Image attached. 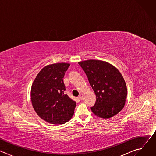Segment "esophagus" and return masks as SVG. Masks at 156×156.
I'll return each mask as SVG.
<instances>
[{
	"mask_svg": "<svg viewBox=\"0 0 156 156\" xmlns=\"http://www.w3.org/2000/svg\"><path fill=\"white\" fill-rule=\"evenodd\" d=\"M78 98H79V99H80V100H82V99H83V94H80V95H79V96H78Z\"/></svg>",
	"mask_w": 156,
	"mask_h": 156,
	"instance_id": "1",
	"label": "esophagus"
}]
</instances>
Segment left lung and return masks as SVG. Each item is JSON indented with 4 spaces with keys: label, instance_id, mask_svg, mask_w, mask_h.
<instances>
[{
    "label": "left lung",
    "instance_id": "1",
    "mask_svg": "<svg viewBox=\"0 0 156 156\" xmlns=\"http://www.w3.org/2000/svg\"><path fill=\"white\" fill-rule=\"evenodd\" d=\"M78 63L96 96L95 104L91 107L92 112L103 119L112 117L120 112L125 105L127 88L118 69L98 60H88Z\"/></svg>",
    "mask_w": 156,
    "mask_h": 156
}]
</instances>
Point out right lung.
<instances>
[{
	"label": "right lung",
	"instance_id": "obj_1",
	"mask_svg": "<svg viewBox=\"0 0 156 156\" xmlns=\"http://www.w3.org/2000/svg\"><path fill=\"white\" fill-rule=\"evenodd\" d=\"M70 64L49 65L37 74L31 86L33 107L39 117L51 124H63L74 114L76 102L64 93L63 78Z\"/></svg>",
	"mask_w": 156,
	"mask_h": 156
}]
</instances>
